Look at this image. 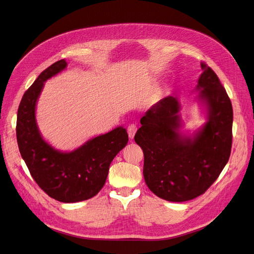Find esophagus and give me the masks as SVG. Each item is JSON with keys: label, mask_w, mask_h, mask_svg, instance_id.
<instances>
[{"label": "esophagus", "mask_w": 254, "mask_h": 254, "mask_svg": "<svg viewBox=\"0 0 254 254\" xmlns=\"http://www.w3.org/2000/svg\"><path fill=\"white\" fill-rule=\"evenodd\" d=\"M136 129L137 128H136V126L134 124H131V125H129L127 127V133H128L129 139H133V136H134V133H135Z\"/></svg>", "instance_id": "34e87169"}]
</instances>
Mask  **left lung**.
Returning <instances> with one entry per match:
<instances>
[{
	"label": "left lung",
	"instance_id": "8db88e82",
	"mask_svg": "<svg viewBox=\"0 0 254 254\" xmlns=\"http://www.w3.org/2000/svg\"><path fill=\"white\" fill-rule=\"evenodd\" d=\"M195 91L206 122L194 133L181 131V105L167 96L141 119L134 142L144 152L149 190L168 201L195 198L209 189L226 166L232 147L233 109L218 76L205 64Z\"/></svg>",
	"mask_w": 254,
	"mask_h": 254
}]
</instances>
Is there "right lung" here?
<instances>
[{"instance_id": "right-lung-1", "label": "right lung", "mask_w": 254, "mask_h": 254, "mask_svg": "<svg viewBox=\"0 0 254 254\" xmlns=\"http://www.w3.org/2000/svg\"><path fill=\"white\" fill-rule=\"evenodd\" d=\"M61 60L38 76L25 92L17 113L16 135L20 154L39 188L62 202H78L96 195L103 188L110 163L123 150L128 135L124 127L99 134L79 148L63 152L45 141L35 117L44 82L65 70Z\"/></svg>"}]
</instances>
